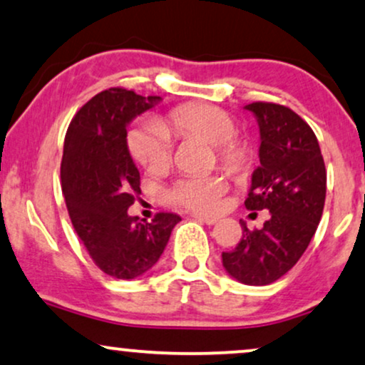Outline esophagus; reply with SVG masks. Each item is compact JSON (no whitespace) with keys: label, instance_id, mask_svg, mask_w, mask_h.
Wrapping results in <instances>:
<instances>
[{"label":"esophagus","instance_id":"1","mask_svg":"<svg viewBox=\"0 0 365 365\" xmlns=\"http://www.w3.org/2000/svg\"><path fill=\"white\" fill-rule=\"evenodd\" d=\"M192 218H195L196 222L206 223V225H215V223L218 222V218H213V217H201V215H192Z\"/></svg>","mask_w":365,"mask_h":365}]
</instances>
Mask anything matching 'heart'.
Masks as SVG:
<instances>
[{
    "instance_id": "heart-1",
    "label": "heart",
    "mask_w": 365,
    "mask_h": 365,
    "mask_svg": "<svg viewBox=\"0 0 365 365\" xmlns=\"http://www.w3.org/2000/svg\"><path fill=\"white\" fill-rule=\"evenodd\" d=\"M237 125L225 111L208 105H182L170 111L164 125L143 121L128 133L130 154L150 173L169 168L173 155V137L197 138L215 145L217 159L225 169L238 170L249 159V150L237 140ZM227 192L222 175H191L182 178L169 190V200L175 205L196 211L215 213Z\"/></svg>"
}]
</instances>
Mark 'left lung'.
Wrapping results in <instances>:
<instances>
[{
	"instance_id": "1",
	"label": "left lung",
	"mask_w": 365,
	"mask_h": 365,
	"mask_svg": "<svg viewBox=\"0 0 365 365\" xmlns=\"http://www.w3.org/2000/svg\"><path fill=\"white\" fill-rule=\"evenodd\" d=\"M257 118L260 165L252 174L245 208L269 210L260 230H249L230 252L225 271L238 282L265 286L298 262L317 232L327 195V170L317 135L289 108L276 103L245 106Z\"/></svg>"
}]
</instances>
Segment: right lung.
I'll list each match as a JSON object with an SVG mask.
<instances>
[{
    "mask_svg": "<svg viewBox=\"0 0 365 365\" xmlns=\"http://www.w3.org/2000/svg\"><path fill=\"white\" fill-rule=\"evenodd\" d=\"M159 101L110 88L81 108L66 133L61 181L71 222L94 264L115 279L150 271L181 222L174 213H157L150 223L127 213L140 192L127 127Z\"/></svg>",
    "mask_w": 365,
    "mask_h": 365,
    "instance_id": "right-lung-1",
    "label": "right lung"
}]
</instances>
